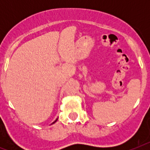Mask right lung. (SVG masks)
I'll return each mask as SVG.
<instances>
[{
	"label": "right lung",
	"mask_w": 150,
	"mask_h": 150,
	"mask_svg": "<svg viewBox=\"0 0 150 150\" xmlns=\"http://www.w3.org/2000/svg\"><path fill=\"white\" fill-rule=\"evenodd\" d=\"M57 120H58V119H57ZM57 120H55V122H53V123H52V124H54V123H55V122H56V121H57Z\"/></svg>",
	"instance_id": "obj_1"
}]
</instances>
